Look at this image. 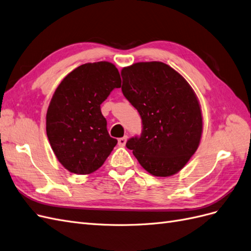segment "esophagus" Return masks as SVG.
<instances>
[{
  "mask_svg": "<svg viewBox=\"0 0 251 251\" xmlns=\"http://www.w3.org/2000/svg\"><path fill=\"white\" fill-rule=\"evenodd\" d=\"M126 140H127V136H125V137L119 138V139H118L119 147H125L126 143Z\"/></svg>",
  "mask_w": 251,
  "mask_h": 251,
  "instance_id": "esophagus-1",
  "label": "esophagus"
}]
</instances>
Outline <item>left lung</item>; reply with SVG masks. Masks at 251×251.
Instances as JSON below:
<instances>
[{
    "instance_id": "left-lung-1",
    "label": "left lung",
    "mask_w": 251,
    "mask_h": 251,
    "mask_svg": "<svg viewBox=\"0 0 251 251\" xmlns=\"http://www.w3.org/2000/svg\"><path fill=\"white\" fill-rule=\"evenodd\" d=\"M123 93L139 112L141 136L126 148L142 168L156 177H170L188 162L202 132L201 105L180 73L161 62L135 63L121 70Z\"/></svg>"
}]
</instances>
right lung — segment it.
<instances>
[{"label":"right lung","instance_id":"obj_1","mask_svg":"<svg viewBox=\"0 0 251 251\" xmlns=\"http://www.w3.org/2000/svg\"><path fill=\"white\" fill-rule=\"evenodd\" d=\"M121 87L115 65L87 63L60 81L46 115V132L59 163L73 174L98 170L117 140L110 137L100 104L113 89Z\"/></svg>","mask_w":251,"mask_h":251}]
</instances>
